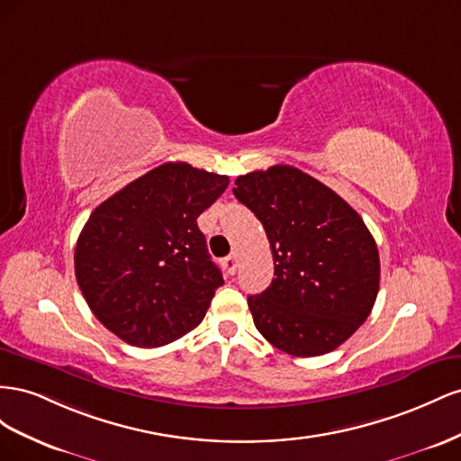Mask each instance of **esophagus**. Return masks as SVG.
<instances>
[{"instance_id": "obj_1", "label": "esophagus", "mask_w": 461, "mask_h": 461, "mask_svg": "<svg viewBox=\"0 0 461 461\" xmlns=\"http://www.w3.org/2000/svg\"><path fill=\"white\" fill-rule=\"evenodd\" d=\"M238 255H230L226 258H221V267L228 274H235V270H238Z\"/></svg>"}]
</instances>
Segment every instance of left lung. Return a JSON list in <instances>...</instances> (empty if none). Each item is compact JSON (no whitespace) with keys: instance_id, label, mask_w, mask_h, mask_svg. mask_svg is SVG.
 I'll return each mask as SVG.
<instances>
[{"instance_id":"8db88e82","label":"left lung","mask_w":461,"mask_h":461,"mask_svg":"<svg viewBox=\"0 0 461 461\" xmlns=\"http://www.w3.org/2000/svg\"><path fill=\"white\" fill-rule=\"evenodd\" d=\"M233 194L262 221L274 258L272 284L247 297L257 330L295 357L334 351L378 295V249L363 218L294 166L240 176Z\"/></svg>"}]
</instances>
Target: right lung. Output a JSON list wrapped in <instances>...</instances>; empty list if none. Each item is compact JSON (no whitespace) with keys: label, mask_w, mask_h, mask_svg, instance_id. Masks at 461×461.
<instances>
[{"label":"right lung","mask_w":461,"mask_h":461,"mask_svg":"<svg viewBox=\"0 0 461 461\" xmlns=\"http://www.w3.org/2000/svg\"><path fill=\"white\" fill-rule=\"evenodd\" d=\"M228 176L167 162L95 208L75 247L77 284L95 317L137 348L199 326L221 272L196 226Z\"/></svg>","instance_id":"add662e5"}]
</instances>
